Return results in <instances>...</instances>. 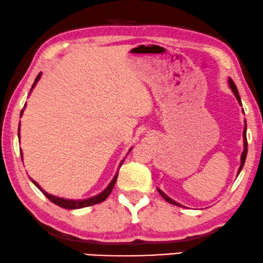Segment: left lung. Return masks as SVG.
Instances as JSON below:
<instances>
[{
  "label": "left lung",
  "instance_id": "8db88e82",
  "mask_svg": "<svg viewBox=\"0 0 263 263\" xmlns=\"http://www.w3.org/2000/svg\"><path fill=\"white\" fill-rule=\"evenodd\" d=\"M228 84H229V88H230V89L232 90V93H234V95L236 96V99H237L238 103H239V105L242 106V101H241V98H239V94H238L237 87H236V84L234 83V81H232V80L230 79V77H229V79H228ZM242 112L244 113V110H243V109H242ZM247 153H248V143H247V120L244 119V130H243V153H242V155H241V164H239V168H238V170H237V176H238V174L241 173V170H242L243 165H244V162H246ZM157 191H158V193H160V194L162 195V197H163L164 200H165V201H168L169 204L175 205V206H180V207H184L183 205H181L180 202H177V201L174 200V199H172L170 197H168V195L165 194L163 191L160 190V188H157Z\"/></svg>",
  "mask_w": 263,
  "mask_h": 263
}]
</instances>
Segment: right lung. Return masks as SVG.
<instances>
[{"label": "right lung", "mask_w": 263, "mask_h": 263, "mask_svg": "<svg viewBox=\"0 0 263 263\" xmlns=\"http://www.w3.org/2000/svg\"><path fill=\"white\" fill-rule=\"evenodd\" d=\"M40 77H42V72H40L39 75L36 76V79H35V81H34V83H33V86H32V88H31V91H29L28 95H31L32 90L34 89V87L36 86V83H38V81L40 80ZM25 108H26V103H25L24 108H22V110H21L20 117H22V114H24ZM17 137H19V140H20V123H19V131H17ZM132 147H133V146L130 147V150H128V153H130V151L132 150ZM20 153H21V158H22V160H24V156H22V151H20ZM128 153H127V154H128ZM126 156H127V155H126ZM124 161H125V158H124L123 161L120 162L119 165H118V169H117L116 175L113 176V179L110 180V182H109L108 184H107V187L105 188V190H103L102 192H100V193H98L96 195H93V197H89V198H86V199H66V198L57 197V195H53V194L47 193L46 191H44L43 188L39 186L38 182H35L34 180L31 179V177H29V179H31L32 182L34 183V186L38 187V190H39L40 192H42V193H43L44 195H45V197H46L47 199H49L50 201H52L54 205H57V206H59V207H63V209H66V210L83 209V207H88V206H91V205H95V204H100V202H102V201L106 200L107 197H108V195L110 194V192H112V190L114 188V184H116V181H117V179H118V173H119V168L121 167V164L124 163Z\"/></svg>", "instance_id": "add662e5"}]
</instances>
